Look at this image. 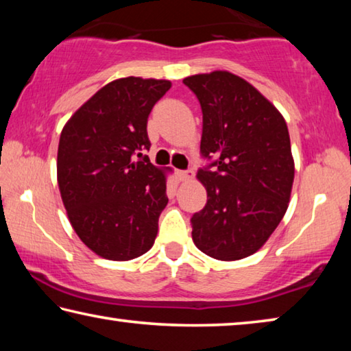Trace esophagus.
<instances>
[{
    "label": "esophagus",
    "mask_w": 351,
    "mask_h": 351,
    "mask_svg": "<svg viewBox=\"0 0 351 351\" xmlns=\"http://www.w3.org/2000/svg\"><path fill=\"white\" fill-rule=\"evenodd\" d=\"M176 176L180 181H190V180H193L195 171L193 170H178Z\"/></svg>",
    "instance_id": "esophagus-1"
}]
</instances>
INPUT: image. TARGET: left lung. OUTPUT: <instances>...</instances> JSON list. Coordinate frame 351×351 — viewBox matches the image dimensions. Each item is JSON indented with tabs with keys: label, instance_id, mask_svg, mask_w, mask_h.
<instances>
[{
	"label": "left lung",
	"instance_id": "8db88e82",
	"mask_svg": "<svg viewBox=\"0 0 351 351\" xmlns=\"http://www.w3.org/2000/svg\"><path fill=\"white\" fill-rule=\"evenodd\" d=\"M203 111L198 170L207 203L192 217V239L212 258L234 261L265 245L288 209L294 159L287 122L257 88L228 71L182 80Z\"/></svg>",
	"mask_w": 351,
	"mask_h": 351
}]
</instances>
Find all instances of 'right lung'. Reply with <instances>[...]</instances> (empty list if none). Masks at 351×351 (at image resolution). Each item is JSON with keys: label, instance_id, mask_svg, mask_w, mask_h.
<instances>
[{"label": "right lung", "instance_id": "right-lung-1", "mask_svg": "<svg viewBox=\"0 0 351 351\" xmlns=\"http://www.w3.org/2000/svg\"><path fill=\"white\" fill-rule=\"evenodd\" d=\"M170 86L142 77L112 80L62 130L57 181L63 206L79 239L106 260L141 257L156 239L169 203L167 175L141 152L150 148L148 114Z\"/></svg>", "mask_w": 351, "mask_h": 351}]
</instances>
